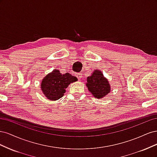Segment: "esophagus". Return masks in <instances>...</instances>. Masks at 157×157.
Listing matches in <instances>:
<instances>
[{
	"mask_svg": "<svg viewBox=\"0 0 157 157\" xmlns=\"http://www.w3.org/2000/svg\"><path fill=\"white\" fill-rule=\"evenodd\" d=\"M76 76H77V77L78 80H81L82 78V73H77V75H76Z\"/></svg>",
	"mask_w": 157,
	"mask_h": 157,
	"instance_id": "34e87169",
	"label": "esophagus"
}]
</instances>
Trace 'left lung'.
Returning a JSON list of instances; mask_svg holds the SVG:
<instances>
[{"label": "left lung", "mask_w": 157, "mask_h": 157, "mask_svg": "<svg viewBox=\"0 0 157 157\" xmlns=\"http://www.w3.org/2000/svg\"><path fill=\"white\" fill-rule=\"evenodd\" d=\"M86 85L88 91L98 99L103 98L111 92V86L108 79L101 71L95 69L91 75L87 77Z\"/></svg>", "instance_id": "left-lung-1"}]
</instances>
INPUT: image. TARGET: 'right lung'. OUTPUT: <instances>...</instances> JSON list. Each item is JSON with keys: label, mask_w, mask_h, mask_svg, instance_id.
Returning <instances> with one entry per match:
<instances>
[{"label": "right lung", "mask_w": 157, "mask_h": 157, "mask_svg": "<svg viewBox=\"0 0 157 157\" xmlns=\"http://www.w3.org/2000/svg\"><path fill=\"white\" fill-rule=\"evenodd\" d=\"M77 80L69 73L61 74L58 69H54L42 79L40 88L47 99L56 101L63 96L69 85Z\"/></svg>", "instance_id": "right-lung-1"}]
</instances>
